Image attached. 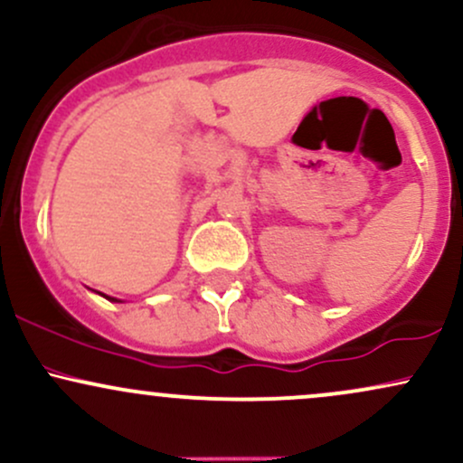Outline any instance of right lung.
<instances>
[{
	"instance_id": "obj_1",
	"label": "right lung",
	"mask_w": 463,
	"mask_h": 463,
	"mask_svg": "<svg viewBox=\"0 0 463 463\" xmlns=\"http://www.w3.org/2000/svg\"><path fill=\"white\" fill-rule=\"evenodd\" d=\"M99 296H104V294H99ZM104 298H109V300H113V302H119L117 298H110V296H104Z\"/></svg>"
}]
</instances>
